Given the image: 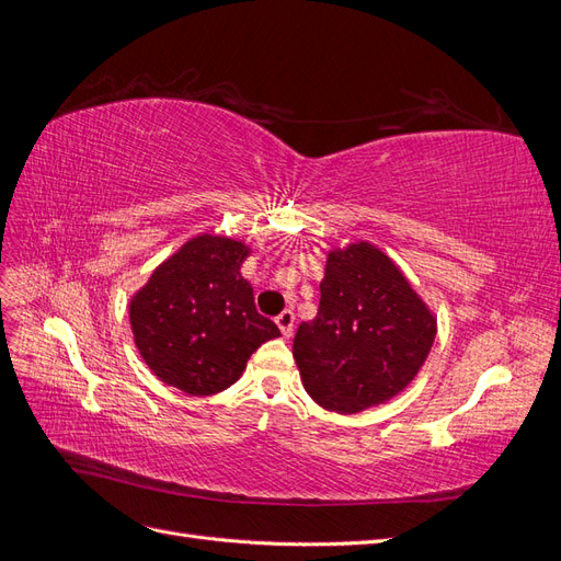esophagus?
Masks as SVG:
<instances>
[{
    "label": "esophagus",
    "instance_id": "34e87169",
    "mask_svg": "<svg viewBox=\"0 0 561 561\" xmlns=\"http://www.w3.org/2000/svg\"><path fill=\"white\" fill-rule=\"evenodd\" d=\"M276 325L280 330L283 336H290L293 334V328H295V313L293 311H283L278 318H276Z\"/></svg>",
    "mask_w": 561,
    "mask_h": 561
}]
</instances>
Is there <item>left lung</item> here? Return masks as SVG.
I'll return each instance as SVG.
<instances>
[{
	"mask_svg": "<svg viewBox=\"0 0 561 561\" xmlns=\"http://www.w3.org/2000/svg\"><path fill=\"white\" fill-rule=\"evenodd\" d=\"M437 334V316L402 268L369 241L328 252L320 307L301 322L293 355L322 410L358 414L414 381Z\"/></svg>",
	"mask_w": 561,
	"mask_h": 561,
	"instance_id": "1",
	"label": "left lung"
}]
</instances>
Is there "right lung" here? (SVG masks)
Masks as SVG:
<instances>
[{"mask_svg": "<svg viewBox=\"0 0 561 561\" xmlns=\"http://www.w3.org/2000/svg\"><path fill=\"white\" fill-rule=\"evenodd\" d=\"M250 252L229 236L198 233L130 297L135 348L163 383L190 396L219 393L239 381L254 351L280 336L241 276Z\"/></svg>", "mask_w": 561, "mask_h": 561, "instance_id": "right-lung-1", "label": "right lung"}]
</instances>
